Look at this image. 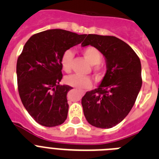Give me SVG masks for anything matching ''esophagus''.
I'll return each instance as SVG.
<instances>
[{
    "instance_id": "esophagus-1",
    "label": "esophagus",
    "mask_w": 159,
    "mask_h": 159,
    "mask_svg": "<svg viewBox=\"0 0 159 159\" xmlns=\"http://www.w3.org/2000/svg\"><path fill=\"white\" fill-rule=\"evenodd\" d=\"M80 93L81 95H84V92H80Z\"/></svg>"
}]
</instances>
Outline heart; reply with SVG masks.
I'll return each mask as SVG.
<instances>
[{
	"instance_id": "heart-1",
	"label": "heart",
	"mask_w": 159,
	"mask_h": 159,
	"mask_svg": "<svg viewBox=\"0 0 159 159\" xmlns=\"http://www.w3.org/2000/svg\"><path fill=\"white\" fill-rule=\"evenodd\" d=\"M83 54H84L85 59L92 65H97L100 63L102 57H101L99 50L95 48L92 47V46L87 47L86 48H84ZM73 56L74 54L71 50H67L63 53L62 57H61V65H62L64 71L66 72L71 71ZM94 68L95 70L98 71L99 67L98 66H95ZM65 83L69 86L74 87V88H79V89H85V88H88L92 86V80L90 77L77 75V74H74V75H68L66 77Z\"/></svg>"
}]
</instances>
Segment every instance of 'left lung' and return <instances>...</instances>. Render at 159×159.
Wrapping results in <instances>:
<instances>
[{
  "label": "left lung",
  "instance_id": "1",
  "mask_svg": "<svg viewBox=\"0 0 159 159\" xmlns=\"http://www.w3.org/2000/svg\"><path fill=\"white\" fill-rule=\"evenodd\" d=\"M88 45L103 55L107 71L99 87L82 98L84 116L94 127L111 128L135 102L143 83L141 62L134 50L116 36L88 34L81 46Z\"/></svg>",
  "mask_w": 159,
  "mask_h": 159
}]
</instances>
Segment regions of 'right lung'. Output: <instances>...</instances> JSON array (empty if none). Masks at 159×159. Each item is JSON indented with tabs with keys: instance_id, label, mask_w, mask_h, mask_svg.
Here are the masks:
<instances>
[{
	"instance_id": "1",
	"label": "right lung",
	"mask_w": 159,
	"mask_h": 159,
	"mask_svg": "<svg viewBox=\"0 0 159 159\" xmlns=\"http://www.w3.org/2000/svg\"><path fill=\"white\" fill-rule=\"evenodd\" d=\"M86 36L50 29L32 36L24 46L16 63L18 92L25 109L39 124L56 127L67 119V94L72 88L60 84L61 57Z\"/></svg>"
}]
</instances>
